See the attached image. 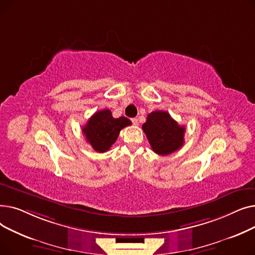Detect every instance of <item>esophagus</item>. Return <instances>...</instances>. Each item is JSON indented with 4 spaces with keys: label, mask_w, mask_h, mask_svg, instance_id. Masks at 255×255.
Masks as SVG:
<instances>
[{
    "label": "esophagus",
    "mask_w": 255,
    "mask_h": 255,
    "mask_svg": "<svg viewBox=\"0 0 255 255\" xmlns=\"http://www.w3.org/2000/svg\"><path fill=\"white\" fill-rule=\"evenodd\" d=\"M131 121H132L133 125H135V126L138 125V120H137V118H133V119H131Z\"/></svg>",
    "instance_id": "esophagus-1"
}]
</instances>
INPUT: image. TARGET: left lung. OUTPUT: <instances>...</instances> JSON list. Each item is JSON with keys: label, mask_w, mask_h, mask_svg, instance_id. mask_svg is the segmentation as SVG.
I'll return each mask as SVG.
<instances>
[{"label": "left lung", "mask_w": 255, "mask_h": 255, "mask_svg": "<svg viewBox=\"0 0 255 255\" xmlns=\"http://www.w3.org/2000/svg\"><path fill=\"white\" fill-rule=\"evenodd\" d=\"M142 130L152 150L158 155H169L184 143L185 127L180 126L167 112L156 111L149 114Z\"/></svg>", "instance_id": "obj_1"}]
</instances>
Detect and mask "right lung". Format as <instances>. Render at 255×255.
I'll use <instances>...</instances> for the list:
<instances>
[{"mask_svg":"<svg viewBox=\"0 0 255 255\" xmlns=\"http://www.w3.org/2000/svg\"><path fill=\"white\" fill-rule=\"evenodd\" d=\"M130 125L131 122L127 118L115 119L110 110H102L89 119L83 127V133L94 150L104 153L116 142L120 131Z\"/></svg>","mask_w":255,"mask_h":255,"instance_id":"add662e5","label":"right lung"}]
</instances>
